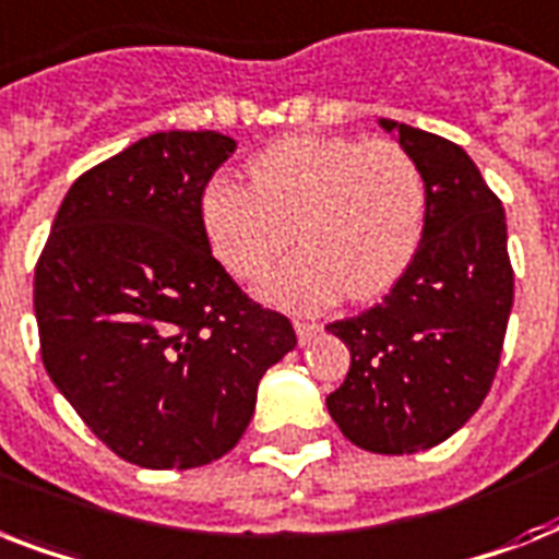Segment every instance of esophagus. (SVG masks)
<instances>
[{"label": "esophagus", "instance_id": "1", "mask_svg": "<svg viewBox=\"0 0 559 559\" xmlns=\"http://www.w3.org/2000/svg\"><path fill=\"white\" fill-rule=\"evenodd\" d=\"M296 333H298V342L307 345V342H313L319 333H322V324L319 322H296Z\"/></svg>", "mask_w": 559, "mask_h": 559}]
</instances>
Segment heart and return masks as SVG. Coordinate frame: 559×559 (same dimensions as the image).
Wrapping results in <instances>:
<instances>
[{"instance_id":"b5f03b06","label":"heart","mask_w":559,"mask_h":559,"mask_svg":"<svg viewBox=\"0 0 559 559\" xmlns=\"http://www.w3.org/2000/svg\"><path fill=\"white\" fill-rule=\"evenodd\" d=\"M249 179H211L202 231L214 258L243 281L270 270L293 237L305 243L261 284L272 305L319 310L345 289L359 301L377 298L415 261L426 179L400 144L284 135L249 162Z\"/></svg>"}]
</instances>
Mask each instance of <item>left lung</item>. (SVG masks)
<instances>
[{
  "instance_id": "obj_1",
  "label": "left lung",
  "mask_w": 559,
  "mask_h": 559,
  "mask_svg": "<svg viewBox=\"0 0 559 559\" xmlns=\"http://www.w3.org/2000/svg\"><path fill=\"white\" fill-rule=\"evenodd\" d=\"M424 170L415 261L366 313L328 324L350 368L328 412L350 443L380 455L429 450L476 415L493 385L513 307L499 197L459 144L380 118Z\"/></svg>"
}]
</instances>
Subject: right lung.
<instances>
[{"mask_svg":"<svg viewBox=\"0 0 559 559\" xmlns=\"http://www.w3.org/2000/svg\"><path fill=\"white\" fill-rule=\"evenodd\" d=\"M235 147L214 130H170L95 165L66 193L34 270L48 377L139 467L226 455L266 368L296 348L287 316L246 296L202 231V191Z\"/></svg>","mask_w":559,"mask_h":559,"instance_id":"obj_1","label":"right lung"}]
</instances>
